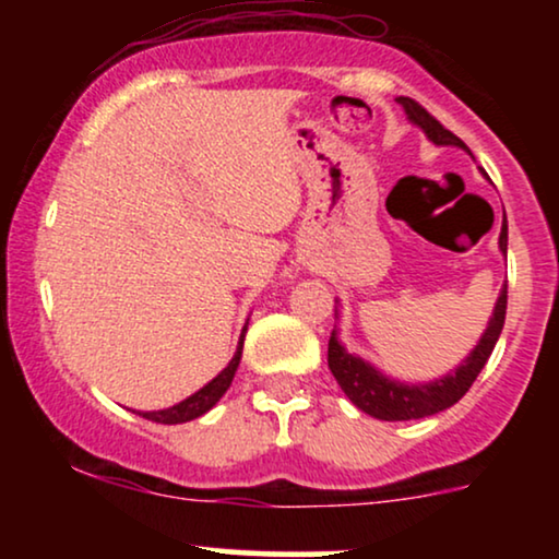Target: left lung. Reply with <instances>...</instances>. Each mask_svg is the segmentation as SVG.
Instances as JSON below:
<instances>
[{
	"instance_id": "left-lung-1",
	"label": "left lung",
	"mask_w": 559,
	"mask_h": 559,
	"mask_svg": "<svg viewBox=\"0 0 559 559\" xmlns=\"http://www.w3.org/2000/svg\"><path fill=\"white\" fill-rule=\"evenodd\" d=\"M396 102L407 110L409 120L426 131V136L431 139L433 144H454L467 150L463 141L454 136L452 131H447V128L441 126L439 120L426 110V107L418 105V102L409 99V96H400ZM499 247H502V252H507V221L502 223V234H499ZM504 312H507V286L502 288V294H499L497 307H493L489 329H486L484 336H480V342L476 349L471 352V357H467V360L460 365L452 376L439 378V381L426 383V386H407V383L389 381L386 376L378 373L376 368H370V365L360 360V357L349 355V352L338 344L336 331H333L329 338V368L344 394L349 396L352 404H357L362 413L373 415L378 420L428 418V415L441 413V409L452 407L454 402L463 400L465 391L473 386V381L478 378L480 368H484L486 360H489L499 333H502Z\"/></svg>"
}]
</instances>
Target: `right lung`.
<instances>
[{
  "instance_id": "add662e5",
  "label": "right lung",
  "mask_w": 559,
  "mask_h": 559,
  "mask_svg": "<svg viewBox=\"0 0 559 559\" xmlns=\"http://www.w3.org/2000/svg\"><path fill=\"white\" fill-rule=\"evenodd\" d=\"M243 333H247V325H243L241 331V338H239V349H236L234 360L228 362L226 370H221L213 381L207 383V386H202L197 391V394H191L189 400L173 404L168 409H159V413H139L144 415L146 420H155V423H165V426H176V423H186V420H194L199 415H204L207 409H213L217 400H221L223 394H226L230 381H234L236 376V368H239V360H241V346H243Z\"/></svg>"
}]
</instances>
